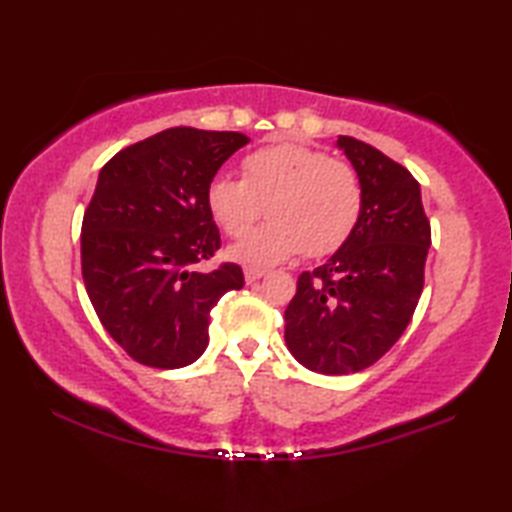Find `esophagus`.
<instances>
[{"mask_svg":"<svg viewBox=\"0 0 512 512\" xmlns=\"http://www.w3.org/2000/svg\"><path fill=\"white\" fill-rule=\"evenodd\" d=\"M244 275H246V282H248V284H255V282L262 280V277H264L266 273L259 271V268H246Z\"/></svg>","mask_w":512,"mask_h":512,"instance_id":"esophagus-1","label":"esophagus"}]
</instances>
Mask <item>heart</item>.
I'll list each match as a JSON object with an SVG mask.
<instances>
[{"instance_id":"heart-1","label":"heart","mask_w":512,"mask_h":512,"mask_svg":"<svg viewBox=\"0 0 512 512\" xmlns=\"http://www.w3.org/2000/svg\"><path fill=\"white\" fill-rule=\"evenodd\" d=\"M205 205L228 237H243L266 206L272 223L241 239L228 255L248 268H268L300 253L323 257L339 250L359 225L363 185L348 162L282 142L248 153L241 180L214 178Z\"/></svg>"}]
</instances>
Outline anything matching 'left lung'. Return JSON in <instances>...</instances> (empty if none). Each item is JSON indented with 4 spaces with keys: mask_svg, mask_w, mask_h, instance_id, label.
Listing matches in <instances>:
<instances>
[{
    "mask_svg": "<svg viewBox=\"0 0 512 512\" xmlns=\"http://www.w3.org/2000/svg\"><path fill=\"white\" fill-rule=\"evenodd\" d=\"M363 185L357 230L323 266L298 277L284 341L320 375L368 368L393 348L418 307L431 228L420 185L375 146L339 135Z\"/></svg>",
    "mask_w": 512,
    "mask_h": 512,
    "instance_id": "8db88e82",
    "label": "left lung"
}]
</instances>
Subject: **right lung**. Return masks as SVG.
<instances>
[{
  "instance_id": "right-lung-1",
  "label": "right lung",
  "mask_w": 512,
  "mask_h": 512,
  "mask_svg": "<svg viewBox=\"0 0 512 512\" xmlns=\"http://www.w3.org/2000/svg\"><path fill=\"white\" fill-rule=\"evenodd\" d=\"M250 140L244 133L169 128L101 169L83 216V282L106 332L135 361L183 368L207 348L210 311L244 287L237 264H196L221 246L205 189Z\"/></svg>"
}]
</instances>
